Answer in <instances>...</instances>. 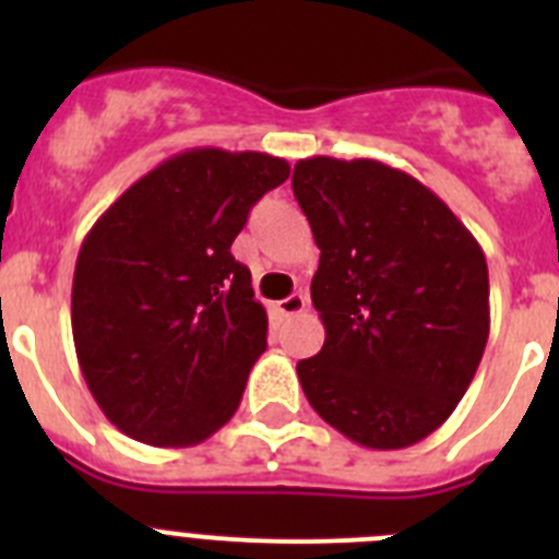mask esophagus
Listing matches in <instances>:
<instances>
[{"mask_svg":"<svg viewBox=\"0 0 559 559\" xmlns=\"http://www.w3.org/2000/svg\"><path fill=\"white\" fill-rule=\"evenodd\" d=\"M308 308V299H305L302 294H290L288 299H283V302H276V313L280 316H296V313H302V310Z\"/></svg>","mask_w":559,"mask_h":559,"instance_id":"obj_1","label":"esophagus"}]
</instances>
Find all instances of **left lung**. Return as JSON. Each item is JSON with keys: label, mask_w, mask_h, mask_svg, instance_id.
<instances>
[{"label": "left lung", "mask_w": 559, "mask_h": 559, "mask_svg": "<svg viewBox=\"0 0 559 559\" xmlns=\"http://www.w3.org/2000/svg\"><path fill=\"white\" fill-rule=\"evenodd\" d=\"M290 185L322 251L310 299L328 335L296 364L305 397L358 445H414L451 417L487 347L481 246L383 162L299 159Z\"/></svg>", "instance_id": "8db88e82"}]
</instances>
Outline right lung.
<instances>
[{
  "label": "right lung",
  "mask_w": 559,
  "mask_h": 559,
  "mask_svg": "<svg viewBox=\"0 0 559 559\" xmlns=\"http://www.w3.org/2000/svg\"><path fill=\"white\" fill-rule=\"evenodd\" d=\"M288 176L269 153L192 147L133 181L86 235L72 280L75 353L126 437L199 445L237 412L269 316L229 249Z\"/></svg>",
  "instance_id": "right-lung-1"
}]
</instances>
